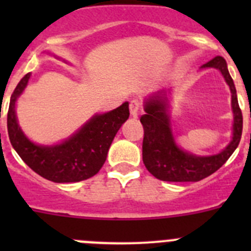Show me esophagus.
I'll use <instances>...</instances> for the list:
<instances>
[{
	"label": "esophagus",
	"instance_id": "1",
	"mask_svg": "<svg viewBox=\"0 0 251 251\" xmlns=\"http://www.w3.org/2000/svg\"><path fill=\"white\" fill-rule=\"evenodd\" d=\"M129 110H130V115H132V117H137V115L139 114V112H141V101L137 100V99H134V100L130 101Z\"/></svg>",
	"mask_w": 251,
	"mask_h": 251
}]
</instances>
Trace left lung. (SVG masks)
I'll return each instance as SVG.
<instances>
[{
  "mask_svg": "<svg viewBox=\"0 0 251 251\" xmlns=\"http://www.w3.org/2000/svg\"><path fill=\"white\" fill-rule=\"evenodd\" d=\"M220 70L231 92V109L234 114L232 139L217 154L196 156L179 148L175 141L168 108L167 92L154 93L145 101V112L141 123L145 129L142 156L146 168L156 178L168 182H197L216 172L230 158L239 146L243 133V114L236 97L234 81L223 56H215L201 66ZM170 93V92H168Z\"/></svg>",
  "mask_w": 251,
  "mask_h": 251,
  "instance_id": "left-lung-1",
  "label": "left lung"
}]
</instances>
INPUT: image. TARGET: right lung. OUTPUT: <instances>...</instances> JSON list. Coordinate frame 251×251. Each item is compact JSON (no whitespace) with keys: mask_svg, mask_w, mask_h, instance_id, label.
<instances>
[{"mask_svg":"<svg viewBox=\"0 0 251 251\" xmlns=\"http://www.w3.org/2000/svg\"><path fill=\"white\" fill-rule=\"evenodd\" d=\"M31 74H26L11 95L7 113L10 142L22 161L44 178L56 183L79 182L99 172L115 134L129 117V103L104 114H95L73 136L54 146L36 145L20 128L16 101Z\"/></svg>","mask_w":251,"mask_h":251,"instance_id":"obj_1","label":"right lung"}]
</instances>
